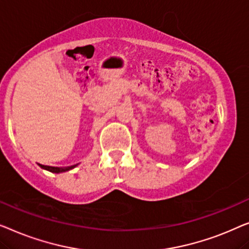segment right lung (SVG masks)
Masks as SVG:
<instances>
[{
    "label": "right lung",
    "mask_w": 249,
    "mask_h": 249,
    "mask_svg": "<svg viewBox=\"0 0 249 249\" xmlns=\"http://www.w3.org/2000/svg\"><path fill=\"white\" fill-rule=\"evenodd\" d=\"M39 166L43 168V169H46L48 171H51V173H64V171H68L70 169H72V168H74L75 166H78V164H73V166H69V167H65V168H59V167H51V166H44V164H40Z\"/></svg>",
    "instance_id": "right-lung-1"
}]
</instances>
